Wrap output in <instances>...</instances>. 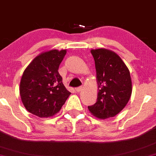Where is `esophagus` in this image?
<instances>
[{
    "label": "esophagus",
    "instance_id": "1",
    "mask_svg": "<svg viewBox=\"0 0 156 156\" xmlns=\"http://www.w3.org/2000/svg\"><path fill=\"white\" fill-rule=\"evenodd\" d=\"M82 89H83V87H77V88H76V92H80V91L82 90Z\"/></svg>",
    "mask_w": 156,
    "mask_h": 156
}]
</instances>
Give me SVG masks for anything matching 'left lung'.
Listing matches in <instances>:
<instances>
[{"mask_svg": "<svg viewBox=\"0 0 156 156\" xmlns=\"http://www.w3.org/2000/svg\"><path fill=\"white\" fill-rule=\"evenodd\" d=\"M95 64L98 93L96 103L88 108L101 118L114 117L124 108L132 92L128 67L117 53L106 49L92 50Z\"/></svg>", "mask_w": 156, "mask_h": 156, "instance_id": "8db88e82", "label": "left lung"}]
</instances>
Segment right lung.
Returning <instances> with one entry per match:
<instances>
[{
    "label": "right lung",
    "mask_w": 156,
    "mask_h": 156,
    "mask_svg": "<svg viewBox=\"0 0 156 156\" xmlns=\"http://www.w3.org/2000/svg\"><path fill=\"white\" fill-rule=\"evenodd\" d=\"M66 53V50L44 52L23 73L20 86L21 100L27 111L37 117L54 115L71 94L58 71Z\"/></svg>",
    "instance_id": "add662e5"
}]
</instances>
